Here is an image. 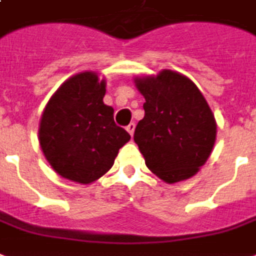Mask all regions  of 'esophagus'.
Listing matches in <instances>:
<instances>
[{
  "mask_svg": "<svg viewBox=\"0 0 256 256\" xmlns=\"http://www.w3.org/2000/svg\"><path fill=\"white\" fill-rule=\"evenodd\" d=\"M126 130L130 132V136L134 135V130H135V122H130V124H128V126H126Z\"/></svg>",
  "mask_w": 256,
  "mask_h": 256,
  "instance_id": "esophagus-1",
  "label": "esophagus"
}]
</instances>
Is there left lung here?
<instances>
[{
  "label": "left lung",
  "mask_w": 256,
  "mask_h": 256,
  "mask_svg": "<svg viewBox=\"0 0 256 256\" xmlns=\"http://www.w3.org/2000/svg\"><path fill=\"white\" fill-rule=\"evenodd\" d=\"M136 87L146 102L134 140L147 168L170 184L192 177L212 154L217 134L204 96L194 82L169 69L136 79Z\"/></svg>",
  "instance_id": "8db88e82"
}]
</instances>
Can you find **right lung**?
<instances>
[{"instance_id":"1","label":"right lung","mask_w":256,"mask_h":256,"mask_svg":"<svg viewBox=\"0 0 256 256\" xmlns=\"http://www.w3.org/2000/svg\"><path fill=\"white\" fill-rule=\"evenodd\" d=\"M105 92V80L83 72L66 80L44 108L39 143L60 176L82 184L98 180L130 139L104 104Z\"/></svg>"}]
</instances>
